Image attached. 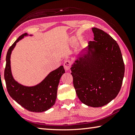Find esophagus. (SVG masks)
Listing matches in <instances>:
<instances>
[{"mask_svg": "<svg viewBox=\"0 0 135 135\" xmlns=\"http://www.w3.org/2000/svg\"><path fill=\"white\" fill-rule=\"evenodd\" d=\"M71 66V63L70 60H65L64 63V67L66 71H69Z\"/></svg>", "mask_w": 135, "mask_h": 135, "instance_id": "34e87169", "label": "esophagus"}]
</instances>
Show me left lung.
I'll list each match as a JSON object with an SVG mask.
<instances>
[{
	"instance_id": "8db88e82",
	"label": "left lung",
	"mask_w": 135,
	"mask_h": 135,
	"mask_svg": "<svg viewBox=\"0 0 135 135\" xmlns=\"http://www.w3.org/2000/svg\"><path fill=\"white\" fill-rule=\"evenodd\" d=\"M92 30L94 41L89 42L73 64L71 74L79 100L87 106L98 108L117 97L125 68L116 41L101 29Z\"/></svg>"
}]
</instances>
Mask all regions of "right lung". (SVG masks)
I'll use <instances>...</instances> for the list:
<instances>
[{
	"instance_id": "right-lung-1",
	"label": "right lung",
	"mask_w": 135,
	"mask_h": 135,
	"mask_svg": "<svg viewBox=\"0 0 135 135\" xmlns=\"http://www.w3.org/2000/svg\"><path fill=\"white\" fill-rule=\"evenodd\" d=\"M25 33L18 38L8 49L4 72L6 86L9 95L27 110L42 112L52 108L56 102L60 79L65 73L62 65L50 72L41 82L33 86H26L14 80L11 70V54L16 43L27 36Z\"/></svg>"
}]
</instances>
